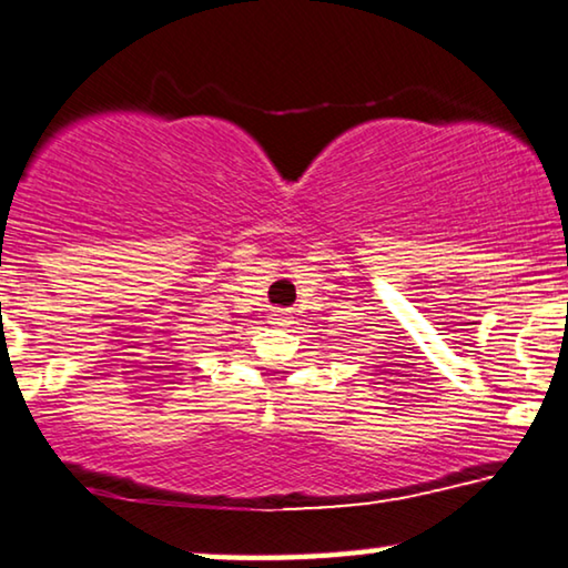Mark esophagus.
Here are the masks:
<instances>
[{"label":"esophagus","mask_w":568,"mask_h":568,"mask_svg":"<svg viewBox=\"0 0 568 568\" xmlns=\"http://www.w3.org/2000/svg\"><path fill=\"white\" fill-rule=\"evenodd\" d=\"M270 323H273V326H287V323H291V316H287V311L283 308H275L270 313Z\"/></svg>","instance_id":"1"}]
</instances>
